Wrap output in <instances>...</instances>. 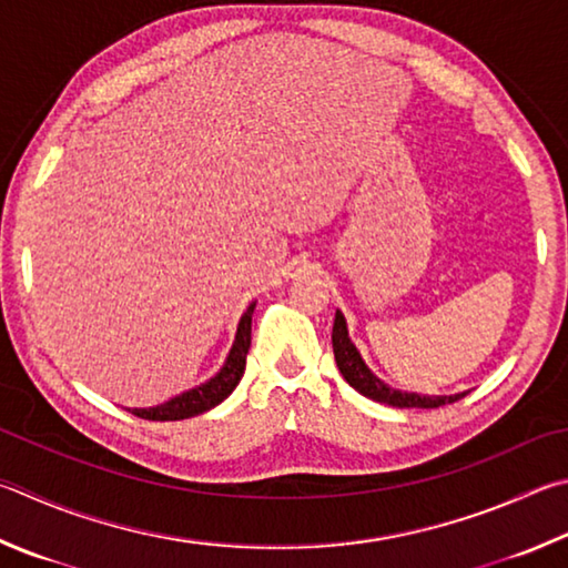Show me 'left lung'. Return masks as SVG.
<instances>
[{
  "mask_svg": "<svg viewBox=\"0 0 568 568\" xmlns=\"http://www.w3.org/2000/svg\"><path fill=\"white\" fill-rule=\"evenodd\" d=\"M333 353H335V363L339 367V373H343L349 387H355L359 395H365L375 402H383V405H389V407L432 409V407L449 405V402H457L467 395V392H457V395H417V392H402L385 385L383 379L373 375V369L365 365V359L359 357L357 347L347 335V323L339 311L335 313V325H333Z\"/></svg>",
  "mask_w": 568,
  "mask_h": 568,
  "instance_id": "left-lung-1",
  "label": "left lung"
}]
</instances>
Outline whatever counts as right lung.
I'll use <instances>...</instances> for the list:
<instances>
[{"label": "right lung", "instance_id": "right-lung-1", "mask_svg": "<svg viewBox=\"0 0 568 568\" xmlns=\"http://www.w3.org/2000/svg\"><path fill=\"white\" fill-rule=\"evenodd\" d=\"M253 311H255V303H251L248 311L243 313L239 323V333H235V339H233V347L229 357H225L223 367L219 369V375H213L209 383H203L189 392H181V395L171 397L169 402H163V405L129 409L131 415H136L141 419H153V422H173V419H189L195 415H203V412L221 405V402L229 397L235 387H239L243 377L245 355H248V347H251Z\"/></svg>", "mask_w": 568, "mask_h": 568}]
</instances>
